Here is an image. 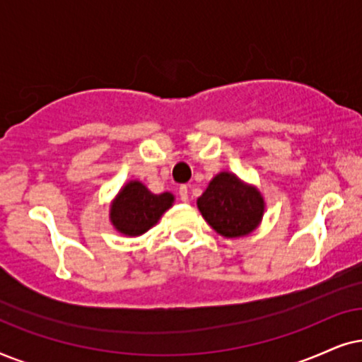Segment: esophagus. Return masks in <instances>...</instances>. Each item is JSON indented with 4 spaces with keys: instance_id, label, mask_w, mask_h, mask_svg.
Here are the masks:
<instances>
[{
    "instance_id": "1",
    "label": "esophagus",
    "mask_w": 362,
    "mask_h": 362,
    "mask_svg": "<svg viewBox=\"0 0 362 362\" xmlns=\"http://www.w3.org/2000/svg\"><path fill=\"white\" fill-rule=\"evenodd\" d=\"M178 195H180L182 202H189V189H187V185H182L178 189Z\"/></svg>"
}]
</instances>
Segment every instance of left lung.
<instances>
[{
    "mask_svg": "<svg viewBox=\"0 0 362 362\" xmlns=\"http://www.w3.org/2000/svg\"><path fill=\"white\" fill-rule=\"evenodd\" d=\"M197 206L216 233L238 238L252 233L259 225L264 200L257 187L245 184L235 173L220 172L199 197Z\"/></svg>",
    "mask_w": 362,
    "mask_h": 362,
    "instance_id": "8db88e82",
    "label": "left lung"
}]
</instances>
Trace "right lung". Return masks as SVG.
<instances>
[{"instance_id":"right-lung-1","label":"right lung","mask_w":362,"mask_h":362,"mask_svg":"<svg viewBox=\"0 0 362 362\" xmlns=\"http://www.w3.org/2000/svg\"><path fill=\"white\" fill-rule=\"evenodd\" d=\"M172 204L170 192L156 195L142 182L131 180L120 189L110 205V223L119 233L139 237L151 230Z\"/></svg>"}]
</instances>
